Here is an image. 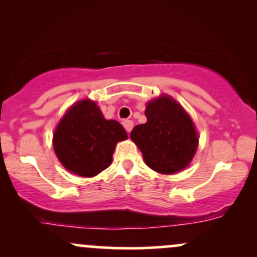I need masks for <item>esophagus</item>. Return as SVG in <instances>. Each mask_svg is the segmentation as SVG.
Instances as JSON below:
<instances>
[{
	"instance_id": "obj_1",
	"label": "esophagus",
	"mask_w": 257,
	"mask_h": 257,
	"mask_svg": "<svg viewBox=\"0 0 257 257\" xmlns=\"http://www.w3.org/2000/svg\"><path fill=\"white\" fill-rule=\"evenodd\" d=\"M123 125H124L126 132L131 133V131L133 129V125H134V123H133V120H131V119H126V120H124V122H123Z\"/></svg>"
}]
</instances>
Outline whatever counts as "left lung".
<instances>
[{
	"label": "left lung",
	"instance_id": "8db88e82",
	"mask_svg": "<svg viewBox=\"0 0 257 257\" xmlns=\"http://www.w3.org/2000/svg\"><path fill=\"white\" fill-rule=\"evenodd\" d=\"M147 122L131 133V139L143 152L146 166L161 174L184 170L198 146L196 128L182 106L169 95L147 102Z\"/></svg>",
	"mask_w": 257,
	"mask_h": 257
}]
</instances>
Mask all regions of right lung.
Masks as SVG:
<instances>
[{"label":"right lung","instance_id":"obj_1","mask_svg":"<svg viewBox=\"0 0 257 257\" xmlns=\"http://www.w3.org/2000/svg\"><path fill=\"white\" fill-rule=\"evenodd\" d=\"M126 138L120 123L105 119L95 102L84 99L72 105L59 122L53 147L69 172L91 178L110 166L117 143Z\"/></svg>","mask_w":257,"mask_h":257}]
</instances>
